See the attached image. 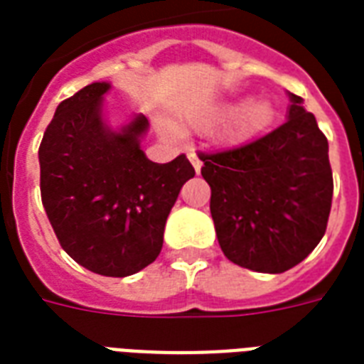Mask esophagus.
Wrapping results in <instances>:
<instances>
[{
  "instance_id": "obj_1",
  "label": "esophagus",
  "mask_w": 364,
  "mask_h": 364,
  "mask_svg": "<svg viewBox=\"0 0 364 364\" xmlns=\"http://www.w3.org/2000/svg\"><path fill=\"white\" fill-rule=\"evenodd\" d=\"M190 163H192V166H193V171L198 172V174H200L201 172V159L198 155H196V153H190Z\"/></svg>"
}]
</instances>
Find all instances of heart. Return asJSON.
I'll return each mask as SVG.
<instances>
[{
    "label": "heart",
    "instance_id": "obj_1",
    "mask_svg": "<svg viewBox=\"0 0 364 364\" xmlns=\"http://www.w3.org/2000/svg\"><path fill=\"white\" fill-rule=\"evenodd\" d=\"M225 118L219 139L223 143H242L250 139L252 135L259 134L262 129L269 126L273 120V106L266 97H250L242 100L240 105H235V100H217L208 106H201L200 110L188 114L186 122L192 127H208L215 122ZM164 129H171V126L163 122Z\"/></svg>",
    "mask_w": 364,
    "mask_h": 364
}]
</instances>
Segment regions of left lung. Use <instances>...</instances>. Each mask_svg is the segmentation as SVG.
<instances>
[{"mask_svg":"<svg viewBox=\"0 0 364 364\" xmlns=\"http://www.w3.org/2000/svg\"><path fill=\"white\" fill-rule=\"evenodd\" d=\"M287 120L256 141L201 155L223 254L240 267L283 273L322 240L331 208L328 139L301 97Z\"/></svg>","mask_w":364,"mask_h":364,"instance_id":"obj_1","label":"left lung"}]
</instances>
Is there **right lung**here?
Returning <instances> with one entry per match:
<instances>
[{"mask_svg": "<svg viewBox=\"0 0 364 364\" xmlns=\"http://www.w3.org/2000/svg\"><path fill=\"white\" fill-rule=\"evenodd\" d=\"M110 89L97 81L55 108L38 149L41 193L55 237L79 266L127 277L161 254L166 217L196 171L186 155L164 164L147 159L143 114L110 126Z\"/></svg>", "mask_w": 364, "mask_h": 364, "instance_id": "obj_1", "label": "right lung"}]
</instances>
